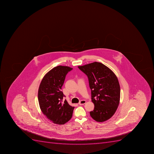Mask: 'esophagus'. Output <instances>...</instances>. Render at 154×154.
Segmentation results:
<instances>
[{
  "label": "esophagus",
  "mask_w": 154,
  "mask_h": 154,
  "mask_svg": "<svg viewBox=\"0 0 154 154\" xmlns=\"http://www.w3.org/2000/svg\"><path fill=\"white\" fill-rule=\"evenodd\" d=\"M86 102V101L85 100H82L79 101V104L82 105H83L84 104H85Z\"/></svg>",
  "instance_id": "1"
}]
</instances>
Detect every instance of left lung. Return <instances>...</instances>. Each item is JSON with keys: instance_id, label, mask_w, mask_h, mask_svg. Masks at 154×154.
Returning <instances> with one entry per match:
<instances>
[{"instance_id": "obj_1", "label": "left lung", "mask_w": 154, "mask_h": 154, "mask_svg": "<svg viewBox=\"0 0 154 154\" xmlns=\"http://www.w3.org/2000/svg\"><path fill=\"white\" fill-rule=\"evenodd\" d=\"M88 76L94 110L90 116L97 122L110 119L115 113L120 100L119 82L110 69L100 62L78 66Z\"/></svg>"}]
</instances>
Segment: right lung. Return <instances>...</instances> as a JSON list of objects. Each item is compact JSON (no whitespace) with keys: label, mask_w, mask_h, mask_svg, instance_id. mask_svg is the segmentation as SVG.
<instances>
[{"label":"right lung","mask_w":154,"mask_h":154,"mask_svg":"<svg viewBox=\"0 0 154 154\" xmlns=\"http://www.w3.org/2000/svg\"><path fill=\"white\" fill-rule=\"evenodd\" d=\"M72 68L58 66L48 72L42 79L38 91V100L42 112L55 124L62 125L72 116L74 107L70 106L61 88L68 72Z\"/></svg>","instance_id":"1"}]
</instances>
